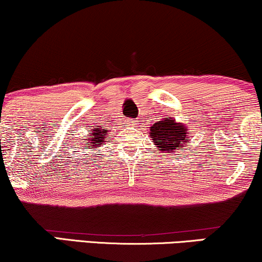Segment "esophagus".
<instances>
[{
    "instance_id": "esophagus-1",
    "label": "esophagus",
    "mask_w": 262,
    "mask_h": 262,
    "mask_svg": "<svg viewBox=\"0 0 262 262\" xmlns=\"http://www.w3.org/2000/svg\"><path fill=\"white\" fill-rule=\"evenodd\" d=\"M126 124L128 125V126H136V125L138 124V121L132 120V119H128V120H126Z\"/></svg>"
}]
</instances>
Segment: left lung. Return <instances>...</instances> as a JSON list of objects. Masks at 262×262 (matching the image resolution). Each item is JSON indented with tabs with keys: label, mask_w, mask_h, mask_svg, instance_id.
Returning a JSON list of instances; mask_svg holds the SVG:
<instances>
[{
	"label": "left lung",
	"mask_w": 262,
	"mask_h": 262,
	"mask_svg": "<svg viewBox=\"0 0 262 262\" xmlns=\"http://www.w3.org/2000/svg\"><path fill=\"white\" fill-rule=\"evenodd\" d=\"M189 127L173 118H162L151 125L149 136L160 152H173L190 143Z\"/></svg>",
	"instance_id": "8db88e82"
}]
</instances>
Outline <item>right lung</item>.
<instances>
[{
    "instance_id": "right-lung-1",
    "label": "right lung",
    "mask_w": 262,
    "mask_h": 262,
    "mask_svg": "<svg viewBox=\"0 0 262 262\" xmlns=\"http://www.w3.org/2000/svg\"><path fill=\"white\" fill-rule=\"evenodd\" d=\"M93 130H94V132H93L94 137L88 139V141H90L89 144H88V149H94L96 145L103 144L104 142H106L107 136H108L107 128H102L101 126H97L96 128H93Z\"/></svg>"
}]
</instances>
